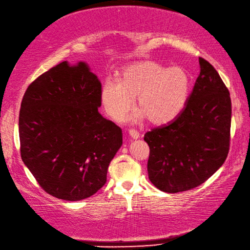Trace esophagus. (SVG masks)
I'll use <instances>...</instances> for the list:
<instances>
[{
  "label": "esophagus",
  "instance_id": "34e87169",
  "mask_svg": "<svg viewBox=\"0 0 250 250\" xmlns=\"http://www.w3.org/2000/svg\"><path fill=\"white\" fill-rule=\"evenodd\" d=\"M128 134H129V136H130V138H132L134 140H136V139H138V138H139V132L137 131V130L130 129V130L128 131Z\"/></svg>",
  "mask_w": 250,
  "mask_h": 250
}]
</instances>
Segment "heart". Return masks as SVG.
<instances>
[{"label": "heart", "instance_id": "obj_1", "mask_svg": "<svg viewBox=\"0 0 250 250\" xmlns=\"http://www.w3.org/2000/svg\"><path fill=\"white\" fill-rule=\"evenodd\" d=\"M191 89V76L179 65L168 68L154 60L132 62L122 70L120 80H106L100 99L111 119L122 122L135 104L140 110L136 120L149 119L164 125L185 109Z\"/></svg>", "mask_w": 250, "mask_h": 250}]
</instances>
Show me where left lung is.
Returning a JSON list of instances; mask_svg holds the SVG:
<instances>
[{
	"label": "left lung",
	"instance_id": "left-lung-1",
	"mask_svg": "<svg viewBox=\"0 0 250 250\" xmlns=\"http://www.w3.org/2000/svg\"><path fill=\"white\" fill-rule=\"evenodd\" d=\"M201 71L175 121L147 131V175L161 191L177 193L205 182L225 163L230 146L231 98L220 75L200 58Z\"/></svg>",
	"mask_w": 250,
	"mask_h": 250
}]
</instances>
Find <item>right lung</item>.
Instances as JSON below:
<instances>
[{
  "label": "right lung",
  "mask_w": 250,
  "mask_h": 250,
  "mask_svg": "<svg viewBox=\"0 0 250 250\" xmlns=\"http://www.w3.org/2000/svg\"><path fill=\"white\" fill-rule=\"evenodd\" d=\"M101 83L88 64L68 61L29 85L19 112L20 154L41 188L81 201L100 190L123 144L122 129L98 112Z\"/></svg>",
  "instance_id": "obj_1"
}]
</instances>
